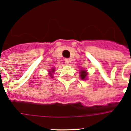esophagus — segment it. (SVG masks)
<instances>
[{
    "label": "esophagus",
    "mask_w": 131,
    "mask_h": 131,
    "mask_svg": "<svg viewBox=\"0 0 131 131\" xmlns=\"http://www.w3.org/2000/svg\"><path fill=\"white\" fill-rule=\"evenodd\" d=\"M64 63H65L66 64H69V59H65Z\"/></svg>",
    "instance_id": "34e87169"
}]
</instances>
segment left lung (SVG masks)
<instances>
[{
	"instance_id": "1",
	"label": "left lung",
	"mask_w": 131,
	"mask_h": 131,
	"mask_svg": "<svg viewBox=\"0 0 131 131\" xmlns=\"http://www.w3.org/2000/svg\"><path fill=\"white\" fill-rule=\"evenodd\" d=\"M80 78L82 80H86V76H87L88 73L86 72V70H80Z\"/></svg>"
}]
</instances>
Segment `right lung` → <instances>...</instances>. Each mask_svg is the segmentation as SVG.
I'll use <instances>...</instances> for the list:
<instances>
[{"label":"right lung","mask_w":131,"mask_h":131,"mask_svg":"<svg viewBox=\"0 0 131 131\" xmlns=\"http://www.w3.org/2000/svg\"><path fill=\"white\" fill-rule=\"evenodd\" d=\"M49 71V74H50V76L51 77V78H53V75H52V73H53L55 71V69H51V71Z\"/></svg>","instance_id":"add662e5"}]
</instances>
